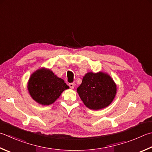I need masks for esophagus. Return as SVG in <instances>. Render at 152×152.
<instances>
[{"mask_svg":"<svg viewBox=\"0 0 152 152\" xmlns=\"http://www.w3.org/2000/svg\"><path fill=\"white\" fill-rule=\"evenodd\" d=\"M68 86H69V87L71 89H74V83H70V84H68Z\"/></svg>","mask_w":152,"mask_h":152,"instance_id":"esophagus-1","label":"esophagus"}]
</instances>
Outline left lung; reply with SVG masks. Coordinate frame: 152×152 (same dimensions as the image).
I'll return each instance as SVG.
<instances>
[{
    "label": "left lung",
    "mask_w": 152,
    "mask_h": 152,
    "mask_svg": "<svg viewBox=\"0 0 152 152\" xmlns=\"http://www.w3.org/2000/svg\"><path fill=\"white\" fill-rule=\"evenodd\" d=\"M77 92L87 107L98 110L111 103L117 92V87L108 74L88 72L83 78Z\"/></svg>",
    "instance_id": "1"
}]
</instances>
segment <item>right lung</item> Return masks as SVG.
Here are the masks:
<instances>
[{
  "mask_svg": "<svg viewBox=\"0 0 152 152\" xmlns=\"http://www.w3.org/2000/svg\"><path fill=\"white\" fill-rule=\"evenodd\" d=\"M28 91L35 102L44 105L54 103L62 91L69 88L61 78L50 70H37L31 76L28 82Z\"/></svg>",
  "mask_w": 152,
  "mask_h": 152,
  "instance_id": "right-lung-1",
  "label": "right lung"
}]
</instances>
